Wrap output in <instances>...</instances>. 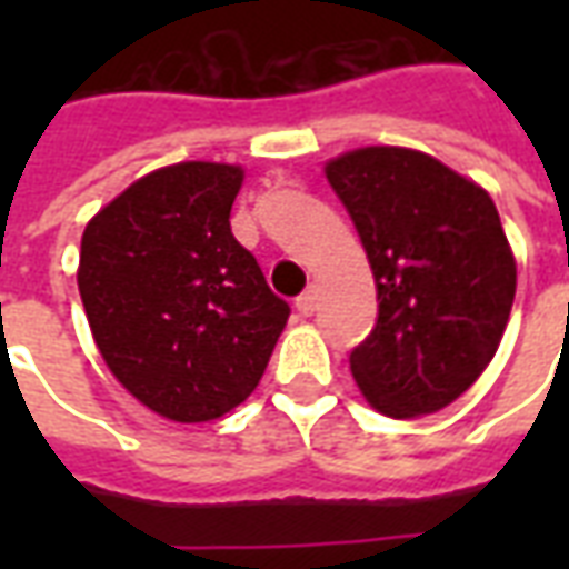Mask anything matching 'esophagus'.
<instances>
[{"label": "esophagus", "mask_w": 569, "mask_h": 569, "mask_svg": "<svg viewBox=\"0 0 569 569\" xmlns=\"http://www.w3.org/2000/svg\"><path fill=\"white\" fill-rule=\"evenodd\" d=\"M296 310L301 313V317H310V313L317 310V292H313V289L301 292V296L296 298Z\"/></svg>", "instance_id": "1"}]
</instances>
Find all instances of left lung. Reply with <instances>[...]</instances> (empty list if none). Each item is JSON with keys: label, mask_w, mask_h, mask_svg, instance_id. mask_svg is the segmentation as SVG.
Segmentation results:
<instances>
[{"label": "left lung", "mask_w": 569, "mask_h": 569, "mask_svg": "<svg viewBox=\"0 0 569 569\" xmlns=\"http://www.w3.org/2000/svg\"><path fill=\"white\" fill-rule=\"evenodd\" d=\"M357 224L378 289V322L350 350L371 408L432 415L466 393L500 347L515 256L481 186L423 151L369 146L326 163Z\"/></svg>", "instance_id": "1"}]
</instances>
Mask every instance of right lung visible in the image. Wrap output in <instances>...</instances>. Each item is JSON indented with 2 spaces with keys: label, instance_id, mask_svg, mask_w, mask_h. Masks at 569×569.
Segmentation results:
<instances>
[{
  "label": "right lung",
  "instance_id": "1",
  "mask_svg": "<svg viewBox=\"0 0 569 569\" xmlns=\"http://www.w3.org/2000/svg\"><path fill=\"white\" fill-rule=\"evenodd\" d=\"M234 163L186 161L137 179L81 234L79 292L93 341L154 415L203 423L268 369L289 305L231 234Z\"/></svg>",
  "mask_w": 569,
  "mask_h": 569
}]
</instances>
